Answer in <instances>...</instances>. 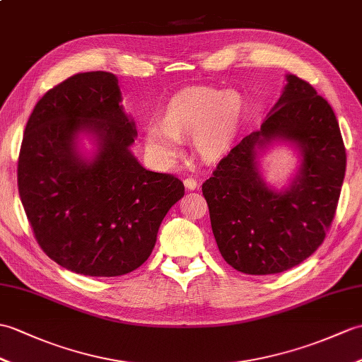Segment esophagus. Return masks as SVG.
I'll list each match as a JSON object with an SVG mask.
<instances>
[{
    "label": "esophagus",
    "mask_w": 362,
    "mask_h": 362,
    "mask_svg": "<svg viewBox=\"0 0 362 362\" xmlns=\"http://www.w3.org/2000/svg\"><path fill=\"white\" fill-rule=\"evenodd\" d=\"M183 185L187 187L188 189H196L197 188V180L192 179V177H187L183 180Z\"/></svg>",
    "instance_id": "obj_1"
}]
</instances>
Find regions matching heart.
Returning <instances> with one entry per match:
<instances>
[{
	"instance_id": "1",
	"label": "heart",
	"mask_w": 362,
	"mask_h": 362,
	"mask_svg": "<svg viewBox=\"0 0 362 362\" xmlns=\"http://www.w3.org/2000/svg\"><path fill=\"white\" fill-rule=\"evenodd\" d=\"M245 112L238 90L191 86L177 92L163 109L162 123L145 128V145L156 160L171 165L180 154V140L192 137L196 153L216 160L236 139Z\"/></svg>"
}]
</instances>
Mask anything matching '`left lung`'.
Here are the masks:
<instances>
[{
    "label": "left lung",
    "mask_w": 362,
    "mask_h": 362,
    "mask_svg": "<svg viewBox=\"0 0 362 362\" xmlns=\"http://www.w3.org/2000/svg\"><path fill=\"white\" fill-rule=\"evenodd\" d=\"M276 138L303 154L297 180L284 193L258 175L257 149ZM346 146L325 98L287 75L279 102L260 124L217 163L202 192L222 257L245 274H276L299 265L324 242L346 174Z\"/></svg>",
    "instance_id": "8db88e82"
}]
</instances>
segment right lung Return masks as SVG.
<instances>
[{
  "instance_id": "1",
  "label": "right lung",
  "mask_w": 362,
  "mask_h": 362,
  "mask_svg": "<svg viewBox=\"0 0 362 362\" xmlns=\"http://www.w3.org/2000/svg\"><path fill=\"white\" fill-rule=\"evenodd\" d=\"M120 102L114 74H75L38 100L24 129L18 192L33 236L78 274L112 277L139 268L168 209L185 194L175 175L148 171L131 154L137 131ZM80 130L98 137L92 163L74 149Z\"/></svg>"
}]
</instances>
